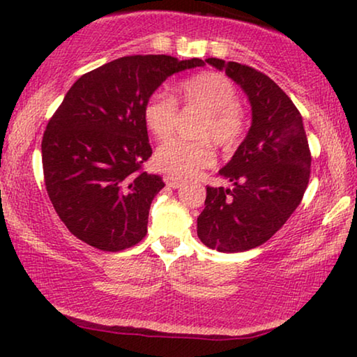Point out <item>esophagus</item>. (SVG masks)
<instances>
[{
	"label": "esophagus",
	"instance_id": "1",
	"mask_svg": "<svg viewBox=\"0 0 357 357\" xmlns=\"http://www.w3.org/2000/svg\"><path fill=\"white\" fill-rule=\"evenodd\" d=\"M164 182L167 183V187H170V188H180L183 185L182 178L175 177V175H170V174L164 175Z\"/></svg>",
	"mask_w": 357,
	"mask_h": 357
}]
</instances>
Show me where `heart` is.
I'll return each instance as SVG.
<instances>
[{"label": "heart", "instance_id": "heart-1", "mask_svg": "<svg viewBox=\"0 0 357 357\" xmlns=\"http://www.w3.org/2000/svg\"><path fill=\"white\" fill-rule=\"evenodd\" d=\"M183 105L198 107L204 116L195 130L198 139L174 136L159 144L154 162L160 170L178 178L197 175L216 159L213 139L222 149H232L245 133V114L238 107V92L234 82L218 71H204L182 81L177 87ZM178 119L177 100L165 91H155L143 107L146 128L155 138H165L174 131Z\"/></svg>", "mask_w": 357, "mask_h": 357}]
</instances>
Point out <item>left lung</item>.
I'll list each match as a JSON object with an SVG mask.
<instances>
[{
  "label": "left lung",
  "mask_w": 357,
  "mask_h": 357,
  "mask_svg": "<svg viewBox=\"0 0 357 357\" xmlns=\"http://www.w3.org/2000/svg\"><path fill=\"white\" fill-rule=\"evenodd\" d=\"M252 107V126L232 159L219 170L234 188L206 187L198 237L222 253L265 243L299 206L310 177V149L302 116L286 92L255 68L218 58Z\"/></svg>",
  "instance_id": "1"
}]
</instances>
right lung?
I'll use <instances>...</instances> for the list:
<instances>
[{
	"label": "right lung",
	"instance_id": "add662e5",
	"mask_svg": "<svg viewBox=\"0 0 357 357\" xmlns=\"http://www.w3.org/2000/svg\"><path fill=\"white\" fill-rule=\"evenodd\" d=\"M197 66L204 61L123 56L66 92L43 133L42 164L48 197L73 236L104 252L146 236L151 203L165 183L141 170L153 154L144 102L169 76Z\"/></svg>",
	"mask_w": 357,
	"mask_h": 357
}]
</instances>
